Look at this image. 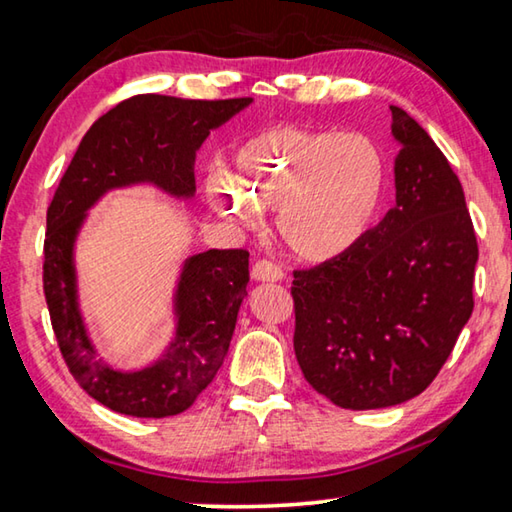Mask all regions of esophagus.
Wrapping results in <instances>:
<instances>
[{
    "label": "esophagus",
    "instance_id": "34e87169",
    "mask_svg": "<svg viewBox=\"0 0 512 512\" xmlns=\"http://www.w3.org/2000/svg\"><path fill=\"white\" fill-rule=\"evenodd\" d=\"M250 275H253V280H257V282H277L284 277L282 268L275 262H271V259H257Z\"/></svg>",
    "mask_w": 512,
    "mask_h": 512
}]
</instances>
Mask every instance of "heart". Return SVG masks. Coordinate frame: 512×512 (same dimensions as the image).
<instances>
[{
    "instance_id": "b5f03b06",
    "label": "heart",
    "mask_w": 512,
    "mask_h": 512,
    "mask_svg": "<svg viewBox=\"0 0 512 512\" xmlns=\"http://www.w3.org/2000/svg\"><path fill=\"white\" fill-rule=\"evenodd\" d=\"M386 180V155L372 137L277 124L246 137L207 194L246 228L257 223V210H275L282 244L300 259L325 262L370 230Z\"/></svg>"
}]
</instances>
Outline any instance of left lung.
<instances>
[{"instance_id": "left-lung-1", "label": "left lung", "mask_w": 512, "mask_h": 512, "mask_svg": "<svg viewBox=\"0 0 512 512\" xmlns=\"http://www.w3.org/2000/svg\"><path fill=\"white\" fill-rule=\"evenodd\" d=\"M395 198L348 253L293 271V350L314 391L366 411L420 395L474 309V225L461 180L427 131L391 106Z\"/></svg>"}]
</instances>
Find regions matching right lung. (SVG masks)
<instances>
[{"label": "right lung", "mask_w": 512, "mask_h": 512, "mask_svg": "<svg viewBox=\"0 0 512 512\" xmlns=\"http://www.w3.org/2000/svg\"><path fill=\"white\" fill-rule=\"evenodd\" d=\"M250 97L189 101L137 94L94 121L47 210L42 289L60 354L85 393L135 418L187 411L219 372L246 298L248 250L212 248L189 257L178 284V332L153 366L119 372L97 359L76 307L72 246L85 210L112 187L149 180L176 196L196 192L194 160L212 128Z\"/></svg>", "instance_id": "obj_1"}]
</instances>
